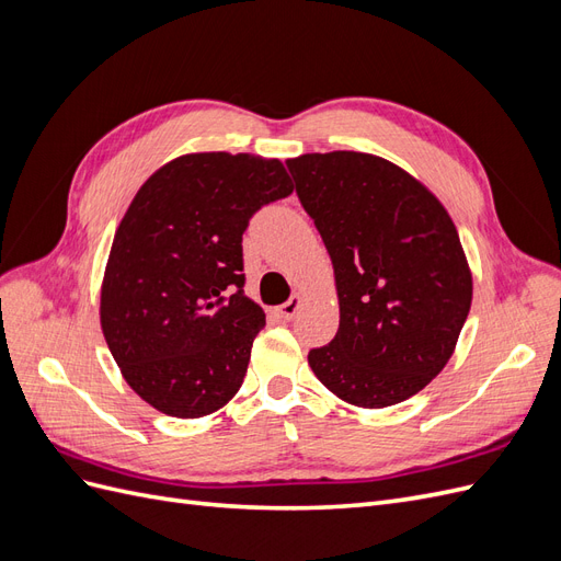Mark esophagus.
Here are the masks:
<instances>
[{"label": "esophagus", "mask_w": 561, "mask_h": 561, "mask_svg": "<svg viewBox=\"0 0 561 561\" xmlns=\"http://www.w3.org/2000/svg\"><path fill=\"white\" fill-rule=\"evenodd\" d=\"M301 304H304V297H301V295H293L290 299H287V301L283 304V307L276 309V313H278V318H283V320H293V318L299 313Z\"/></svg>", "instance_id": "1"}]
</instances>
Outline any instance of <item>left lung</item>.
I'll list each match as a JSON object with an SVG mask.
<instances>
[{
  "label": "left lung",
  "instance_id": "1",
  "mask_svg": "<svg viewBox=\"0 0 561 561\" xmlns=\"http://www.w3.org/2000/svg\"><path fill=\"white\" fill-rule=\"evenodd\" d=\"M325 243L339 330L309 353L320 383L365 410L398 404L449 363L472 274L447 208L400 165L365 151L285 161Z\"/></svg>",
  "mask_w": 561,
  "mask_h": 561
}]
</instances>
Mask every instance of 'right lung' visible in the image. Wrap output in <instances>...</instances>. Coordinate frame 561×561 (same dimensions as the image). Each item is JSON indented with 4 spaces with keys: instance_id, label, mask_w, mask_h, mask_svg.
Segmentation results:
<instances>
[{
    "instance_id": "add662e5",
    "label": "right lung",
    "mask_w": 561,
    "mask_h": 561,
    "mask_svg": "<svg viewBox=\"0 0 561 561\" xmlns=\"http://www.w3.org/2000/svg\"><path fill=\"white\" fill-rule=\"evenodd\" d=\"M293 194L278 159L196 151L163 163L116 227L100 328L126 383L161 414L208 416L239 393L264 311L243 293V231Z\"/></svg>"
}]
</instances>
